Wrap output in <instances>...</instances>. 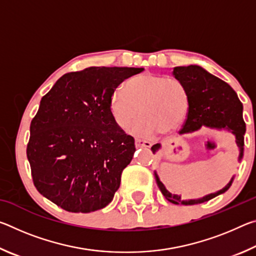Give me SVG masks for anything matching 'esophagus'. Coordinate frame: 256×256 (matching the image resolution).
Here are the masks:
<instances>
[{
    "mask_svg": "<svg viewBox=\"0 0 256 256\" xmlns=\"http://www.w3.org/2000/svg\"><path fill=\"white\" fill-rule=\"evenodd\" d=\"M134 144H136V148H150V146H151V144L149 141L141 140V138H136Z\"/></svg>",
    "mask_w": 256,
    "mask_h": 256,
    "instance_id": "obj_1",
    "label": "esophagus"
}]
</instances>
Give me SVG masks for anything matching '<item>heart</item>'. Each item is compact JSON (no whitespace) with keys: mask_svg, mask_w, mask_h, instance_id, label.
Returning <instances> with one entry per match:
<instances>
[{"mask_svg":"<svg viewBox=\"0 0 256 256\" xmlns=\"http://www.w3.org/2000/svg\"><path fill=\"white\" fill-rule=\"evenodd\" d=\"M188 108L184 84L174 78L152 73L131 78L124 90L118 89L110 98L112 114L120 128H126L140 112L131 131L144 136L174 131L184 120Z\"/></svg>","mask_w":256,"mask_h":256,"instance_id":"heart-1","label":"heart"}]
</instances>
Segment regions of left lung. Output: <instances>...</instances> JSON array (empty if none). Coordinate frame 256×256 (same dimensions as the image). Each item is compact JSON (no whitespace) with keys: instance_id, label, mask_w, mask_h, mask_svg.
<instances>
[{"instance_id":"8db88e82","label":"left lung","mask_w":256,"mask_h":256,"mask_svg":"<svg viewBox=\"0 0 256 256\" xmlns=\"http://www.w3.org/2000/svg\"><path fill=\"white\" fill-rule=\"evenodd\" d=\"M172 76L180 80L186 88L188 94V110L180 136L198 132L201 128H209L212 131L228 132L235 138L237 148L240 150L238 162L244 156V136L246 125L242 120V104L227 82L211 74L200 66H176L172 70ZM162 149V144H157L151 146L154 154ZM156 183L160 192L168 201L174 204L193 206L209 201L220 196L230 188L235 175L229 183L216 192L206 194L198 198L183 200L178 194H172L160 180L157 172H154Z\"/></svg>"}]
</instances>
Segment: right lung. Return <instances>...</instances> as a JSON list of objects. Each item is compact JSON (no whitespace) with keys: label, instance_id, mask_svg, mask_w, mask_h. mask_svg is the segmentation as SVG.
<instances>
[{"label":"right lung","instance_id":"1","mask_svg":"<svg viewBox=\"0 0 256 256\" xmlns=\"http://www.w3.org/2000/svg\"><path fill=\"white\" fill-rule=\"evenodd\" d=\"M144 68L92 66L66 73L42 98L30 124L27 157L42 196L70 212L110 204L136 152L110 110L124 80Z\"/></svg>","mask_w":256,"mask_h":256}]
</instances>
